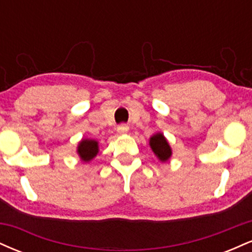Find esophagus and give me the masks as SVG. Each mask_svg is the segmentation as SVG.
<instances>
[{"mask_svg": "<svg viewBox=\"0 0 252 252\" xmlns=\"http://www.w3.org/2000/svg\"><path fill=\"white\" fill-rule=\"evenodd\" d=\"M118 134H126L129 131V126L126 124H121V126H117Z\"/></svg>", "mask_w": 252, "mask_h": 252, "instance_id": "esophagus-1", "label": "esophagus"}]
</instances>
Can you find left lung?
I'll return each mask as SVG.
<instances>
[{"mask_svg": "<svg viewBox=\"0 0 252 252\" xmlns=\"http://www.w3.org/2000/svg\"><path fill=\"white\" fill-rule=\"evenodd\" d=\"M149 146L154 152V154L158 156V160L162 161V162L168 161L172 156V148H170L168 141L166 140L162 132L153 135L149 140Z\"/></svg>", "mask_w": 252, "mask_h": 252, "instance_id": "8db88e82", "label": "left lung"}]
</instances>
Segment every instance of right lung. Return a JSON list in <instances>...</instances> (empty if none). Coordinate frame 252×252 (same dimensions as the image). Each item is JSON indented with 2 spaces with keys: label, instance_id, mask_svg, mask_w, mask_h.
I'll return each instance as SVG.
<instances>
[{
  "label": "right lung",
  "instance_id": "1",
  "mask_svg": "<svg viewBox=\"0 0 252 252\" xmlns=\"http://www.w3.org/2000/svg\"><path fill=\"white\" fill-rule=\"evenodd\" d=\"M98 150H99V147H98V142L96 140L83 138L78 144L77 153L79 155L80 160L84 161V162H89L98 154Z\"/></svg>",
  "mask_w": 252,
  "mask_h": 252
}]
</instances>
